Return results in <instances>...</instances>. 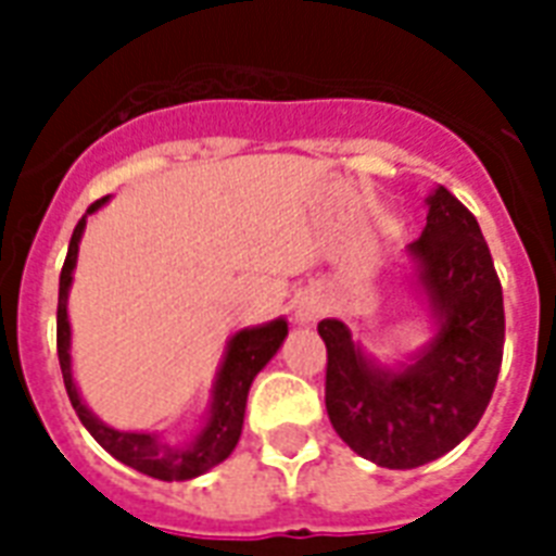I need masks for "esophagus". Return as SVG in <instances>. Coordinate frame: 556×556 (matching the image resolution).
<instances>
[{"mask_svg": "<svg viewBox=\"0 0 556 556\" xmlns=\"http://www.w3.org/2000/svg\"><path fill=\"white\" fill-rule=\"evenodd\" d=\"M323 312H326V303H323L317 294H305L296 300V308H294V320L300 326H312L314 320H320Z\"/></svg>", "mask_w": 556, "mask_h": 556, "instance_id": "obj_1", "label": "esophagus"}]
</instances>
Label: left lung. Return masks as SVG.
Masks as SVG:
<instances>
[{
	"mask_svg": "<svg viewBox=\"0 0 556 556\" xmlns=\"http://www.w3.org/2000/svg\"><path fill=\"white\" fill-rule=\"evenodd\" d=\"M413 286L432 338L383 364L343 320H320L329 366L326 409L340 439L389 470L435 462L465 441L488 409L502 366V286L479 222L444 187L427 195V225L413 244Z\"/></svg>",
	"mask_w": 556,
	"mask_h": 556,
	"instance_id": "8db88e82",
	"label": "left lung"
}]
</instances>
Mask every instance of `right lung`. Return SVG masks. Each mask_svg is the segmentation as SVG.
<instances>
[{
	"mask_svg": "<svg viewBox=\"0 0 556 556\" xmlns=\"http://www.w3.org/2000/svg\"><path fill=\"white\" fill-rule=\"evenodd\" d=\"M109 201H94L86 216L77 222L68 242V256H65L63 274H60V300H56V355H60V369H63L65 392L72 401L74 413L83 421V427L94 435L100 447L112 453L117 462L132 467L138 473L161 479V482H187L195 476L207 473L216 465H222L239 444L244 424V404H248V392H251L253 378L265 369L270 357L277 355L282 340L288 338V320L262 323L251 329L236 331L233 338L227 340L225 357L218 364L216 380H213V392H210V406L199 432L185 444H169L159 432H138V430H115L91 413L86 401L80 397V389L74 383L72 371V323H68V291L74 282V268H77V253H80V239L86 230V218L98 213Z\"/></svg>",
	"mask_w": 556,
	"mask_h": 556,
	"instance_id": "1",
	"label": "right lung"
}]
</instances>
